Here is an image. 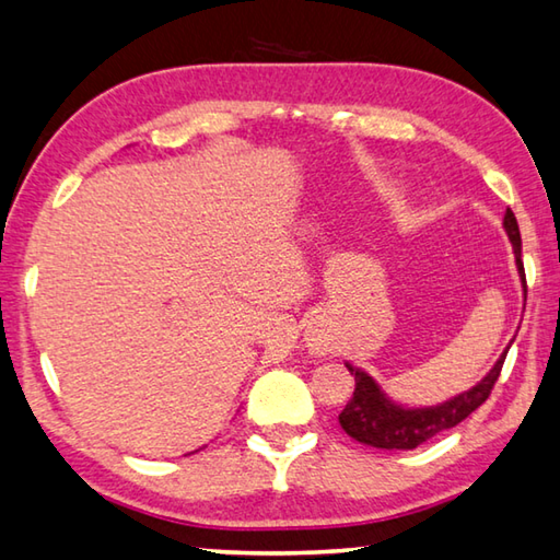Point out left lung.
<instances>
[{"label":"left lung","mask_w":560,"mask_h":560,"mask_svg":"<svg viewBox=\"0 0 560 560\" xmlns=\"http://www.w3.org/2000/svg\"><path fill=\"white\" fill-rule=\"evenodd\" d=\"M504 230L512 240L516 267H520L524 289H526L520 225H516V218L510 208H506V215H504ZM504 358L506 352L497 360L490 374H487L480 384L472 386L470 392L457 394L455 399L445 401L441 406H431V409H404V406L392 404L370 374L352 368V364H345L354 377V392H352V399L345 404L342 413L338 416L342 431L354 441L372 445V448L411 451L416 445L433 439L435 433L448 431L453 425L465 421L475 409H480V406L490 399L494 382L500 380Z\"/></svg>","instance_id":"left-lung-1"}]
</instances>
